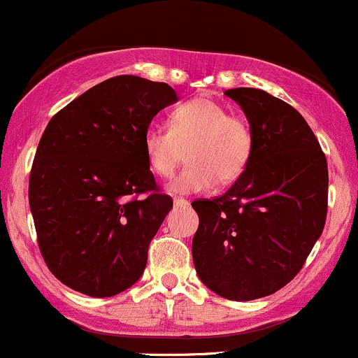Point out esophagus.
Segmentation results:
<instances>
[{
    "mask_svg": "<svg viewBox=\"0 0 358 358\" xmlns=\"http://www.w3.org/2000/svg\"><path fill=\"white\" fill-rule=\"evenodd\" d=\"M173 203H175V206H189V201L183 199V197H175Z\"/></svg>",
    "mask_w": 358,
    "mask_h": 358,
    "instance_id": "esophagus-1",
    "label": "esophagus"
}]
</instances>
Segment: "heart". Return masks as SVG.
I'll return each instance as SVG.
<instances>
[{"instance_id":"obj_1","label":"heart","mask_w":358,"mask_h":358,"mask_svg":"<svg viewBox=\"0 0 358 358\" xmlns=\"http://www.w3.org/2000/svg\"><path fill=\"white\" fill-rule=\"evenodd\" d=\"M183 150L189 164L169 185L173 192H206L217 182L227 185L248 168L252 127L215 99H190L173 110L169 127L154 122L143 133L145 159L161 178H169L182 164Z\"/></svg>"}]
</instances>
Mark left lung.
<instances>
[{"mask_svg": "<svg viewBox=\"0 0 358 358\" xmlns=\"http://www.w3.org/2000/svg\"><path fill=\"white\" fill-rule=\"evenodd\" d=\"M248 119L253 154L220 197L194 201L201 282L231 301L275 294L296 278L327 218V159L306 120L260 89H229Z\"/></svg>", "mask_w": 358, "mask_h": 358, "instance_id": "obj_1", "label": "left lung"}]
</instances>
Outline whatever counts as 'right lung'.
I'll use <instances>...</instances> for the list:
<instances>
[{
	"label": "right lung",
	"instance_id": "add662e5",
	"mask_svg": "<svg viewBox=\"0 0 358 358\" xmlns=\"http://www.w3.org/2000/svg\"><path fill=\"white\" fill-rule=\"evenodd\" d=\"M176 99L168 83L113 76L73 99L43 131L29 208L45 264L69 289L112 297L143 275L152 238L173 208L148 168L143 133Z\"/></svg>",
	"mask_w": 358,
	"mask_h": 358
}]
</instances>
